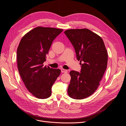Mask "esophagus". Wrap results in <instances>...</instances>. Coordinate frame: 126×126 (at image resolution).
<instances>
[{
  "label": "esophagus",
  "instance_id": "34e87169",
  "mask_svg": "<svg viewBox=\"0 0 126 126\" xmlns=\"http://www.w3.org/2000/svg\"><path fill=\"white\" fill-rule=\"evenodd\" d=\"M61 71H62V72H63V73H67L68 72L67 70L64 69H63V68H62V69H61Z\"/></svg>",
  "mask_w": 126,
  "mask_h": 126
}]
</instances>
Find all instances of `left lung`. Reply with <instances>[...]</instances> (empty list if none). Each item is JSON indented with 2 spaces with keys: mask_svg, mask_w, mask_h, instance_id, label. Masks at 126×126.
I'll return each mask as SVG.
<instances>
[{
  "mask_svg": "<svg viewBox=\"0 0 126 126\" xmlns=\"http://www.w3.org/2000/svg\"><path fill=\"white\" fill-rule=\"evenodd\" d=\"M64 33L75 48L77 60L83 62L80 72H70L68 94L72 98L82 99L100 85L107 66L108 53L101 38L89 29H69Z\"/></svg>",
  "mask_w": 126,
  "mask_h": 126,
  "instance_id": "8db88e82",
  "label": "left lung"
}]
</instances>
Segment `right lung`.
Listing matches in <instances>:
<instances>
[{
	"mask_svg": "<svg viewBox=\"0 0 126 126\" xmlns=\"http://www.w3.org/2000/svg\"><path fill=\"white\" fill-rule=\"evenodd\" d=\"M63 31L50 27H37L22 38L17 48V66L20 77L30 93L37 98L51 96V87L60 75L59 69L44 67L53 40Z\"/></svg>",
	"mask_w": 126,
	"mask_h": 126,
	"instance_id": "add662e5",
	"label": "right lung"
}]
</instances>
